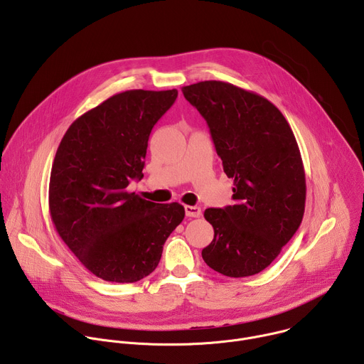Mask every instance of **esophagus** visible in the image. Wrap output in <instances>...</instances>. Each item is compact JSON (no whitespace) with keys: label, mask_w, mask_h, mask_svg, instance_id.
<instances>
[{"label":"esophagus","mask_w":364,"mask_h":364,"mask_svg":"<svg viewBox=\"0 0 364 364\" xmlns=\"http://www.w3.org/2000/svg\"><path fill=\"white\" fill-rule=\"evenodd\" d=\"M186 216L187 218H200L201 216V209L197 205H184Z\"/></svg>","instance_id":"34e87169"}]
</instances>
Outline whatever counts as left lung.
<instances>
[{
    "mask_svg": "<svg viewBox=\"0 0 364 364\" xmlns=\"http://www.w3.org/2000/svg\"><path fill=\"white\" fill-rule=\"evenodd\" d=\"M201 114L233 181V205L205 209L215 229L204 262L230 278L268 268L298 230L305 210V171L294 132L267 97L228 82L183 89Z\"/></svg>",
    "mask_w": 364,
    "mask_h": 364,
    "instance_id": "left-lung-1",
    "label": "left lung"
}]
</instances>
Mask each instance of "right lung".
Masks as SVG:
<instances>
[{
  "instance_id": "add662e5",
  "label": "right lung",
  "mask_w": 364,
  "mask_h": 364,
  "mask_svg": "<svg viewBox=\"0 0 364 364\" xmlns=\"http://www.w3.org/2000/svg\"><path fill=\"white\" fill-rule=\"evenodd\" d=\"M177 95L117 93L79 117L58 148L48 184L51 222L79 262L103 281L148 277L184 219L181 204L152 203L127 190L142 178L151 129Z\"/></svg>"
}]
</instances>
